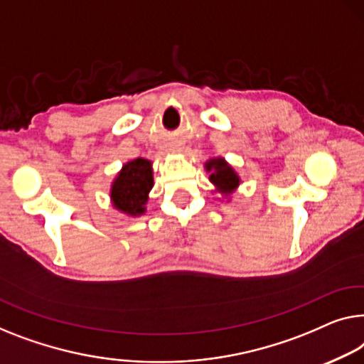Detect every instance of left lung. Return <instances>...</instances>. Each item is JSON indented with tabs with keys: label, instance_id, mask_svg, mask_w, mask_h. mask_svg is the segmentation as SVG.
Instances as JSON below:
<instances>
[{
	"label": "left lung",
	"instance_id": "left-lung-1",
	"mask_svg": "<svg viewBox=\"0 0 364 364\" xmlns=\"http://www.w3.org/2000/svg\"><path fill=\"white\" fill-rule=\"evenodd\" d=\"M205 170L210 171L209 180L224 194L234 191L238 186V183H240V178H238V175L234 171V168L227 164V161H224V159L209 160L208 164H205Z\"/></svg>",
	"mask_w": 364,
	"mask_h": 364
}]
</instances>
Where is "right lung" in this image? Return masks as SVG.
I'll list each match as a JSON object with an SVG mask.
<instances>
[{"label": "right lung", "mask_w": 364, "mask_h": 364, "mask_svg": "<svg viewBox=\"0 0 364 364\" xmlns=\"http://www.w3.org/2000/svg\"><path fill=\"white\" fill-rule=\"evenodd\" d=\"M154 188L151 164L145 159L129 161L122 166L111 188V199L114 208L129 215H140L145 213L150 189Z\"/></svg>", "instance_id": "obj_1"}]
</instances>
